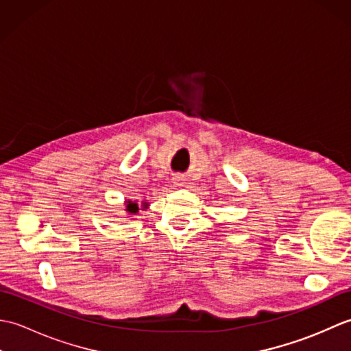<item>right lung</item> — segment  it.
Returning <instances> with one entry per match:
<instances>
[{"instance_id": "1", "label": "right lung", "mask_w": 351, "mask_h": 351, "mask_svg": "<svg viewBox=\"0 0 351 351\" xmlns=\"http://www.w3.org/2000/svg\"><path fill=\"white\" fill-rule=\"evenodd\" d=\"M145 208H146V204H145ZM126 211H128L130 214H136L138 211V205L136 202H131V200H128V202H126Z\"/></svg>"}]
</instances>
